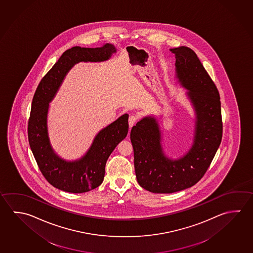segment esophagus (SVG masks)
Listing matches in <instances>:
<instances>
[{
  "label": "esophagus",
  "instance_id": "34e87169",
  "mask_svg": "<svg viewBox=\"0 0 253 253\" xmlns=\"http://www.w3.org/2000/svg\"><path fill=\"white\" fill-rule=\"evenodd\" d=\"M137 119H138V116H136V115L129 116V117H128V125H129V127H132L133 125L136 124Z\"/></svg>",
  "mask_w": 253,
  "mask_h": 253
}]
</instances>
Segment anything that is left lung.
<instances>
[{"instance_id":"obj_1","label":"left lung","mask_w":253,"mask_h":253,"mask_svg":"<svg viewBox=\"0 0 253 253\" xmlns=\"http://www.w3.org/2000/svg\"><path fill=\"white\" fill-rule=\"evenodd\" d=\"M176 58L177 84L195 111L190 148L177 159L165 155L162 130L155 116L143 117L133 126L130 141L137 183L155 194H170L195 185L208 169L222 139L220 97L197 55L188 47L169 49Z\"/></svg>"}]
</instances>
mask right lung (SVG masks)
<instances>
[{
    "mask_svg": "<svg viewBox=\"0 0 253 253\" xmlns=\"http://www.w3.org/2000/svg\"><path fill=\"white\" fill-rule=\"evenodd\" d=\"M116 51V47L108 43L99 48L76 46L67 49L42 79L34 95L28 121L29 145L41 172L50 185L59 190L80 194L101 185L109 155L128 134V115H123L99 130L81 158L67 161L54 151L50 144L48 131L49 103L76 64L103 62Z\"/></svg>",
    "mask_w": 253,
    "mask_h": 253,
    "instance_id": "1",
    "label": "right lung"
}]
</instances>
